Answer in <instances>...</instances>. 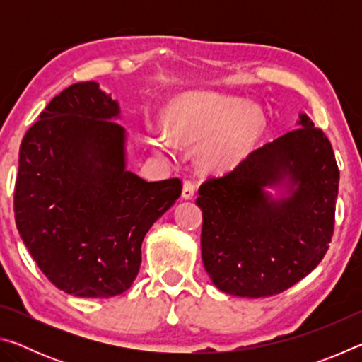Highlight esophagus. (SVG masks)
<instances>
[{
    "instance_id": "esophagus-1",
    "label": "esophagus",
    "mask_w": 362,
    "mask_h": 362,
    "mask_svg": "<svg viewBox=\"0 0 362 362\" xmlns=\"http://www.w3.org/2000/svg\"><path fill=\"white\" fill-rule=\"evenodd\" d=\"M194 183L192 180L183 182V189H182V198L183 199H192L194 196Z\"/></svg>"
}]
</instances>
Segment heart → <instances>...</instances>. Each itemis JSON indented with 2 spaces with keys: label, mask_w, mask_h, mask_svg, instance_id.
<instances>
[{
  "label": "heart",
  "mask_w": 362,
  "mask_h": 362,
  "mask_svg": "<svg viewBox=\"0 0 362 362\" xmlns=\"http://www.w3.org/2000/svg\"><path fill=\"white\" fill-rule=\"evenodd\" d=\"M166 134L151 144L166 151L171 140L180 145L201 142L198 159L211 170H225L247 156L265 129L262 110L243 97L196 93L180 97L164 113Z\"/></svg>",
  "instance_id": "obj_1"
}]
</instances>
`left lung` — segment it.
I'll use <instances>...</instances> for the list:
<instances>
[{
    "label": "left lung",
    "mask_w": 362,
    "mask_h": 362,
    "mask_svg": "<svg viewBox=\"0 0 362 362\" xmlns=\"http://www.w3.org/2000/svg\"><path fill=\"white\" fill-rule=\"evenodd\" d=\"M297 124L198 189L204 268L230 296H276L313 272L329 249L339 166L308 115L300 113ZM265 186H283L286 194L273 199Z\"/></svg>",
    "instance_id": "obj_1"
}]
</instances>
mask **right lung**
I'll list each match as a JSON object with an SVG mask.
<instances>
[{"instance_id": "1", "label": "right lung", "mask_w": 362, "mask_h": 362, "mask_svg": "<svg viewBox=\"0 0 362 362\" xmlns=\"http://www.w3.org/2000/svg\"><path fill=\"white\" fill-rule=\"evenodd\" d=\"M119 105L95 81L71 84L27 131L16 180V225L60 291L108 298L132 286L142 241L182 193L126 169Z\"/></svg>"}]
</instances>
